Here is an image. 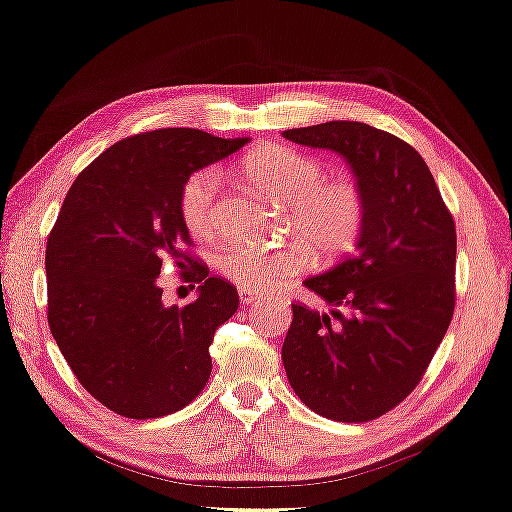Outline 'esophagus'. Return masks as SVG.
Segmentation results:
<instances>
[{
    "label": "esophagus",
    "mask_w": 512,
    "mask_h": 512,
    "mask_svg": "<svg viewBox=\"0 0 512 512\" xmlns=\"http://www.w3.org/2000/svg\"><path fill=\"white\" fill-rule=\"evenodd\" d=\"M239 296H241V301L246 303V305H259V303L264 301V296H259L255 292H248V289H239Z\"/></svg>",
    "instance_id": "esophagus-1"
}]
</instances>
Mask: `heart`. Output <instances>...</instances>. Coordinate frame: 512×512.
<instances>
[{
    "instance_id": "1",
    "label": "heart",
    "mask_w": 512,
    "mask_h": 512,
    "mask_svg": "<svg viewBox=\"0 0 512 512\" xmlns=\"http://www.w3.org/2000/svg\"><path fill=\"white\" fill-rule=\"evenodd\" d=\"M250 186L287 207L285 232L296 239L266 248L232 243L218 255V269L248 292H271L282 280L310 264V248L319 259L347 255L365 225V197L354 179L326 177L322 160L285 144H269L241 160ZM179 211L190 234L209 239L223 220L220 174L202 167L190 174L179 195Z\"/></svg>"
}]
</instances>
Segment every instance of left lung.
<instances>
[{"label": "left lung", "mask_w": 512, "mask_h": 512, "mask_svg": "<svg viewBox=\"0 0 512 512\" xmlns=\"http://www.w3.org/2000/svg\"><path fill=\"white\" fill-rule=\"evenodd\" d=\"M287 140L331 149L365 197L356 253L303 282L335 305L292 303L282 365L315 414L340 423L384 416L423 379L455 310V223L421 154L361 121L289 128Z\"/></svg>", "instance_id": "obj_1"}]
</instances>
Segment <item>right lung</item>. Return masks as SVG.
I'll list each match as a JSON object with an SVG mask.
<instances>
[{"label": "right lung", "instance_id": "obj_1", "mask_svg": "<svg viewBox=\"0 0 512 512\" xmlns=\"http://www.w3.org/2000/svg\"><path fill=\"white\" fill-rule=\"evenodd\" d=\"M197 128H158L105 149L68 190L45 248L48 324L89 395L126 418H160L193 402L211 375L213 333L239 308L209 276L179 211L190 174L241 149ZM165 261L190 272L198 299L162 305Z\"/></svg>", "mask_w": 512, "mask_h": 512}]
</instances>
